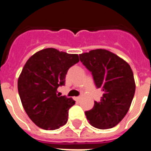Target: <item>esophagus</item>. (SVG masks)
<instances>
[{"label": "esophagus", "mask_w": 151, "mask_h": 151, "mask_svg": "<svg viewBox=\"0 0 151 151\" xmlns=\"http://www.w3.org/2000/svg\"><path fill=\"white\" fill-rule=\"evenodd\" d=\"M81 99V96H78V97H74V99H75L76 101H79Z\"/></svg>", "instance_id": "obj_1"}]
</instances>
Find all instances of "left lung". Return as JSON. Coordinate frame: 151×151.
Returning <instances> with one entry per match:
<instances>
[{"instance_id": "left-lung-1", "label": "left lung", "mask_w": 151, "mask_h": 151, "mask_svg": "<svg viewBox=\"0 0 151 151\" xmlns=\"http://www.w3.org/2000/svg\"><path fill=\"white\" fill-rule=\"evenodd\" d=\"M79 58L92 73L96 88L103 92L93 108L85 111L87 120L97 129L113 128L124 118L133 99L136 85L131 67L105 49L92 50Z\"/></svg>"}]
</instances>
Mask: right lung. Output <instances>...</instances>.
<instances>
[{
  "label": "right lung",
  "mask_w": 151,
  "mask_h": 151,
  "mask_svg": "<svg viewBox=\"0 0 151 151\" xmlns=\"http://www.w3.org/2000/svg\"><path fill=\"white\" fill-rule=\"evenodd\" d=\"M79 62L78 55L45 48L32 55L18 80V91L25 111L34 124L54 130L66 124L70 108L75 101L56 94L65 85L71 66Z\"/></svg>",
  "instance_id": "1"
}]
</instances>
